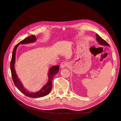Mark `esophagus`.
<instances>
[{
    "label": "esophagus",
    "instance_id": "esophagus-1",
    "mask_svg": "<svg viewBox=\"0 0 121 121\" xmlns=\"http://www.w3.org/2000/svg\"><path fill=\"white\" fill-rule=\"evenodd\" d=\"M69 63H68V62L67 61H64V62H63L60 65V68L63 69V68H66L67 67L69 66Z\"/></svg>",
    "mask_w": 121,
    "mask_h": 121
}]
</instances>
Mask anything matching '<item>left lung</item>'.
<instances>
[{
  "label": "left lung",
  "instance_id": "8db88e82",
  "mask_svg": "<svg viewBox=\"0 0 121 121\" xmlns=\"http://www.w3.org/2000/svg\"><path fill=\"white\" fill-rule=\"evenodd\" d=\"M96 37L97 41L98 42V43L100 45L109 46V45L108 44L107 42H106L105 40H104L103 39H102L98 34H96Z\"/></svg>",
  "mask_w": 121,
  "mask_h": 121
}]
</instances>
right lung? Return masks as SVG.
<instances>
[{
	"label": "right lung",
	"mask_w": 121,
	"mask_h": 121,
	"mask_svg": "<svg viewBox=\"0 0 121 121\" xmlns=\"http://www.w3.org/2000/svg\"><path fill=\"white\" fill-rule=\"evenodd\" d=\"M36 41V38L35 35H31L28 37L26 38L22 41L20 42L17 44L13 50L12 60L10 61V70L13 80L14 85H16L17 88L19 89L22 93L24 94L26 96L31 98H39L45 96L48 94L51 90L52 89V81L53 80L54 76L56 75L59 71L60 66L59 65H56L51 67L49 69L48 75V80L47 83L44 86L41 90L36 92H30L25 89L23 86L22 83L17 75L15 68H14V63L16 60V53L17 47L21 44H28L29 43H33Z\"/></svg>",
	"instance_id": "1"
}]
</instances>
